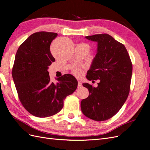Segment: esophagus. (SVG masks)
<instances>
[{
	"mask_svg": "<svg viewBox=\"0 0 150 150\" xmlns=\"http://www.w3.org/2000/svg\"><path fill=\"white\" fill-rule=\"evenodd\" d=\"M82 86V84H81V82L80 81H78V88H81Z\"/></svg>",
	"mask_w": 150,
	"mask_h": 150,
	"instance_id": "obj_1",
	"label": "esophagus"
}]
</instances>
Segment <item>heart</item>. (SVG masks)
Masks as SVG:
<instances>
[{"mask_svg":"<svg viewBox=\"0 0 150 150\" xmlns=\"http://www.w3.org/2000/svg\"><path fill=\"white\" fill-rule=\"evenodd\" d=\"M73 74L77 77H80L83 75V71L80 69H74L73 70Z\"/></svg>","mask_w":150,"mask_h":150,"instance_id":"obj_1","label":"heart"}]
</instances>
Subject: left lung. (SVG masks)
Masks as SVG:
<instances>
[{
    "mask_svg": "<svg viewBox=\"0 0 150 150\" xmlns=\"http://www.w3.org/2000/svg\"><path fill=\"white\" fill-rule=\"evenodd\" d=\"M97 42L96 54L86 74L88 80H100L97 87L87 83L89 95L81 101V112L97 122L112 118L126 101L132 75V64L127 50L111 35L96 34L85 37Z\"/></svg>",
    "mask_w": 150,
    "mask_h": 150,
    "instance_id": "left-lung-1",
    "label": "left lung"
}]
</instances>
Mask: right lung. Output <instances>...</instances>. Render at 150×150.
Returning <instances> with one entry per match:
<instances>
[{
    "instance_id": "1",
    "label": "right lung",
    "mask_w": 150,
    "mask_h": 150,
    "mask_svg": "<svg viewBox=\"0 0 150 150\" xmlns=\"http://www.w3.org/2000/svg\"><path fill=\"white\" fill-rule=\"evenodd\" d=\"M58 34L39 32L28 37L18 47L12 69V77L21 102L37 117H49L59 113L64 100L73 93L78 81L65 74L56 83L50 80L48 69L54 57L50 44Z\"/></svg>"
}]
</instances>
